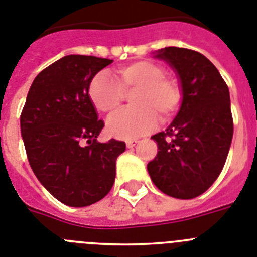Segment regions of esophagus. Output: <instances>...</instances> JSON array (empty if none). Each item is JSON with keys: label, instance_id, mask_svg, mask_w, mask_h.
I'll use <instances>...</instances> for the list:
<instances>
[{"label": "esophagus", "instance_id": "34e87169", "mask_svg": "<svg viewBox=\"0 0 257 257\" xmlns=\"http://www.w3.org/2000/svg\"><path fill=\"white\" fill-rule=\"evenodd\" d=\"M125 144H126V147H128V149H133V147L138 144V141L137 140H128Z\"/></svg>", "mask_w": 257, "mask_h": 257}]
</instances>
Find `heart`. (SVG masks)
Segmentation results:
<instances>
[{
	"mask_svg": "<svg viewBox=\"0 0 257 257\" xmlns=\"http://www.w3.org/2000/svg\"><path fill=\"white\" fill-rule=\"evenodd\" d=\"M133 94V107L116 113L107 121L108 135L133 140L150 133L158 119L166 121L175 115L182 99L180 82L164 75V68L151 61H137L115 71V80L107 73L91 79L88 97L98 112L111 115L121 106L124 94Z\"/></svg>",
	"mask_w": 257,
	"mask_h": 257,
	"instance_id": "b5f03b06",
	"label": "heart"
}]
</instances>
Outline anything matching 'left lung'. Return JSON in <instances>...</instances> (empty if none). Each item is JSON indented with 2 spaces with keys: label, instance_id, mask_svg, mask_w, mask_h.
<instances>
[{
  "label": "left lung",
  "instance_id": "8db88e82",
  "mask_svg": "<svg viewBox=\"0 0 257 257\" xmlns=\"http://www.w3.org/2000/svg\"><path fill=\"white\" fill-rule=\"evenodd\" d=\"M154 54L176 72L182 99L166 132L151 137L159 151L147 171L160 191L193 199L217 180L226 162L233 140L229 88L213 63L198 51L168 46Z\"/></svg>",
  "mask_w": 257,
  "mask_h": 257
}]
</instances>
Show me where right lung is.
<instances>
[{
    "label": "right lung",
    "mask_w": 257,
    "mask_h": 257,
    "mask_svg": "<svg viewBox=\"0 0 257 257\" xmlns=\"http://www.w3.org/2000/svg\"><path fill=\"white\" fill-rule=\"evenodd\" d=\"M113 61L66 55L36 76L21 115V133L37 180L66 206L86 207L111 190L125 142L97 141L104 122L88 97L91 79ZM86 139L89 145L81 147Z\"/></svg>",
    "instance_id": "add662e5"
}]
</instances>
